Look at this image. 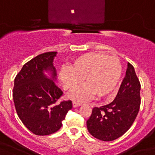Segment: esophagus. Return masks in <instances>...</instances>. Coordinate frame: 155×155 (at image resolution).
I'll return each mask as SVG.
<instances>
[{"instance_id": "1", "label": "esophagus", "mask_w": 155, "mask_h": 155, "mask_svg": "<svg viewBox=\"0 0 155 155\" xmlns=\"http://www.w3.org/2000/svg\"><path fill=\"white\" fill-rule=\"evenodd\" d=\"M82 104L80 103V102H78V101H73L72 102V106L74 108H76V107H79Z\"/></svg>"}]
</instances>
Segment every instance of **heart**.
I'll return each instance as SVG.
<instances>
[{"label":"heart","instance_id":"b5f03b06","mask_svg":"<svg viewBox=\"0 0 155 155\" xmlns=\"http://www.w3.org/2000/svg\"><path fill=\"white\" fill-rule=\"evenodd\" d=\"M122 76L120 59L101 52L83 54L73 61L70 68H63L59 74L61 84L66 89H75L84 78L86 85L69 97L85 101L95 96L97 99L110 97L117 89Z\"/></svg>","mask_w":155,"mask_h":155}]
</instances>
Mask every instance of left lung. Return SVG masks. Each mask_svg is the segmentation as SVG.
<instances>
[{"instance_id":"1","label":"left lung","mask_w":155,"mask_h":155,"mask_svg":"<svg viewBox=\"0 0 155 155\" xmlns=\"http://www.w3.org/2000/svg\"><path fill=\"white\" fill-rule=\"evenodd\" d=\"M140 90L141 84L134 68L128 63L125 76L113 101L92 108L91 117L87 120L91 135L104 142L122 136L137 117L141 104Z\"/></svg>"}]
</instances>
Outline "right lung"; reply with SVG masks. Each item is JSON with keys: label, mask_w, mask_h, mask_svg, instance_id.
Instances as JSON below:
<instances>
[{"label": "right lung", "mask_w": 155, "mask_h": 155, "mask_svg": "<svg viewBox=\"0 0 155 155\" xmlns=\"http://www.w3.org/2000/svg\"><path fill=\"white\" fill-rule=\"evenodd\" d=\"M56 54L46 52L35 57L23 66L14 80L13 97L18 116L28 130L39 136L57 132L72 108L71 101L58 102L63 92L54 83Z\"/></svg>", "instance_id": "add662e5"}]
</instances>
